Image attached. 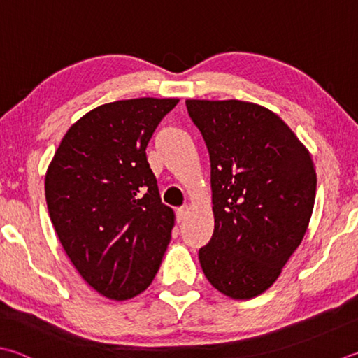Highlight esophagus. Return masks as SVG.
Returning <instances> with one entry per match:
<instances>
[{"mask_svg": "<svg viewBox=\"0 0 358 358\" xmlns=\"http://www.w3.org/2000/svg\"><path fill=\"white\" fill-rule=\"evenodd\" d=\"M187 213H189V208L187 206H181L177 210V220L178 222H183V220L187 217Z\"/></svg>", "mask_w": 358, "mask_h": 358, "instance_id": "34e87169", "label": "esophagus"}]
</instances>
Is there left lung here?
<instances>
[{
  "mask_svg": "<svg viewBox=\"0 0 358 358\" xmlns=\"http://www.w3.org/2000/svg\"><path fill=\"white\" fill-rule=\"evenodd\" d=\"M211 161L214 233L199 250L214 288L262 294L301 244L313 213L310 152L280 117L255 103L186 100Z\"/></svg>",
  "mask_w": 358,
  "mask_h": 358,
  "instance_id": "obj_1",
  "label": "left lung"
}]
</instances>
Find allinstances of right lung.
<instances>
[{"mask_svg":"<svg viewBox=\"0 0 358 358\" xmlns=\"http://www.w3.org/2000/svg\"><path fill=\"white\" fill-rule=\"evenodd\" d=\"M178 99L106 103L69 128L45 175L56 235L101 296L127 301L157 275L175 214L161 203L145 148Z\"/></svg>","mask_w":358,"mask_h":358,"instance_id":"obj_1","label":"right lung"}]
</instances>
